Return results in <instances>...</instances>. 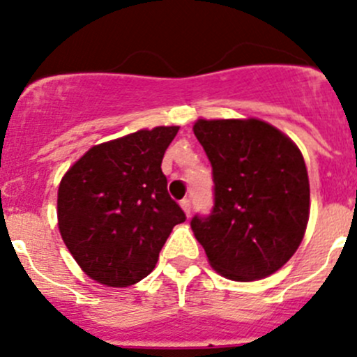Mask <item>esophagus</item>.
Segmentation results:
<instances>
[{
	"mask_svg": "<svg viewBox=\"0 0 357 357\" xmlns=\"http://www.w3.org/2000/svg\"><path fill=\"white\" fill-rule=\"evenodd\" d=\"M179 205H181V208L185 211V214L190 218V214H192V202H190V199H183L181 202H179Z\"/></svg>",
	"mask_w": 357,
	"mask_h": 357,
	"instance_id": "1",
	"label": "esophagus"
}]
</instances>
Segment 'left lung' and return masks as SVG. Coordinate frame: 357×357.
Here are the masks:
<instances>
[{
	"instance_id": "left-lung-1",
	"label": "left lung",
	"mask_w": 357,
	"mask_h": 357,
	"mask_svg": "<svg viewBox=\"0 0 357 357\" xmlns=\"http://www.w3.org/2000/svg\"><path fill=\"white\" fill-rule=\"evenodd\" d=\"M212 165L214 207L192 219L212 268L235 282L261 280L295 254L309 221L304 157L289 136L259 119H199Z\"/></svg>"
}]
</instances>
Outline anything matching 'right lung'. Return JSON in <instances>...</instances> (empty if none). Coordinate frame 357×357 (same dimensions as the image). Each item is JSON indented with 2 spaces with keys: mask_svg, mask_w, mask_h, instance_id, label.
I'll use <instances>...</instances> for the list:
<instances>
[{
  "mask_svg": "<svg viewBox=\"0 0 357 357\" xmlns=\"http://www.w3.org/2000/svg\"><path fill=\"white\" fill-rule=\"evenodd\" d=\"M178 129L158 126L93 146L60 181V235L95 282L129 287L149 276L186 219L160 169Z\"/></svg>",
  "mask_w": 357,
  "mask_h": 357,
  "instance_id": "right-lung-1",
  "label": "right lung"
}]
</instances>
